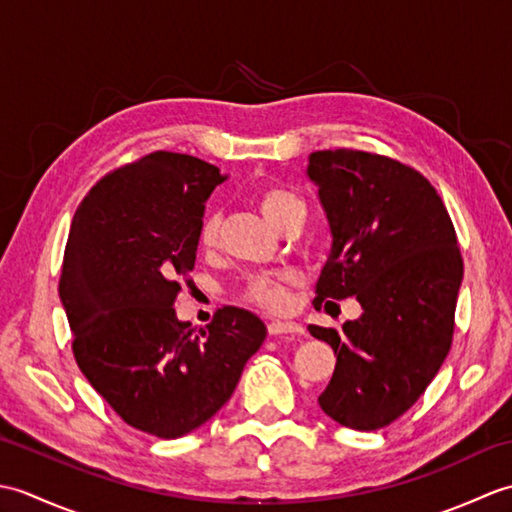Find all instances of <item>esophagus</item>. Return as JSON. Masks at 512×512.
Instances as JSON below:
<instances>
[{
  "instance_id": "esophagus-1",
  "label": "esophagus",
  "mask_w": 512,
  "mask_h": 512,
  "mask_svg": "<svg viewBox=\"0 0 512 512\" xmlns=\"http://www.w3.org/2000/svg\"><path fill=\"white\" fill-rule=\"evenodd\" d=\"M268 334L270 336H279V334L299 336V334H303V328L295 321H270L268 323Z\"/></svg>"
}]
</instances>
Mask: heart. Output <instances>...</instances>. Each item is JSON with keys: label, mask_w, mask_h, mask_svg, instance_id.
Instances as JSON below:
<instances>
[{"label": "heart", "mask_w": 512, "mask_h": 512, "mask_svg": "<svg viewBox=\"0 0 512 512\" xmlns=\"http://www.w3.org/2000/svg\"><path fill=\"white\" fill-rule=\"evenodd\" d=\"M255 202L266 220L275 228H279V231L286 228V224L306 217V202H303L297 193H292L284 187H275V184L259 189L255 193ZM217 242H220V215L206 213L200 224V246L204 250H213ZM295 279L297 277L288 273V270H281V273L273 275L250 277L244 295L248 301L257 303V306L281 310L288 306V288L295 284Z\"/></svg>", "instance_id": "heart-1"}]
</instances>
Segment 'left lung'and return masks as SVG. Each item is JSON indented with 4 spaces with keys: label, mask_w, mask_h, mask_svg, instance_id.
I'll use <instances>...</instances> for the list:
<instances>
[{
    "label": "left lung",
    "mask_w": 512,
    "mask_h": 512,
    "mask_svg": "<svg viewBox=\"0 0 512 512\" xmlns=\"http://www.w3.org/2000/svg\"><path fill=\"white\" fill-rule=\"evenodd\" d=\"M306 173L332 235L314 308L347 297L363 308L339 332L308 325L336 354L319 405L343 427L374 431L422 396L451 350L458 237L438 191L402 162L328 149L310 154Z\"/></svg>",
    "instance_id": "obj_1"
}]
</instances>
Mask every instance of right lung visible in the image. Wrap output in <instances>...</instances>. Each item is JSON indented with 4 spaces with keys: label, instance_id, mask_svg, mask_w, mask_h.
I'll return each mask as SVG.
<instances>
[{
    "label": "right lung",
    "instance_id": "add662e5",
    "mask_svg": "<svg viewBox=\"0 0 512 512\" xmlns=\"http://www.w3.org/2000/svg\"><path fill=\"white\" fill-rule=\"evenodd\" d=\"M224 180L200 158L156 151L92 187L65 246L59 297L76 363L118 416L156 438L211 420L266 339L242 308L224 306L200 332L173 310Z\"/></svg>",
    "mask_w": 512,
    "mask_h": 512
}]
</instances>
